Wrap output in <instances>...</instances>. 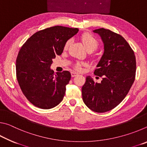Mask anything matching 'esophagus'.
<instances>
[{
  "mask_svg": "<svg viewBox=\"0 0 147 147\" xmlns=\"http://www.w3.org/2000/svg\"><path fill=\"white\" fill-rule=\"evenodd\" d=\"M78 73H76V72L74 71L71 72V76H72V77L76 76V75H78Z\"/></svg>",
  "mask_w": 147,
  "mask_h": 147,
  "instance_id": "1",
  "label": "esophagus"
}]
</instances>
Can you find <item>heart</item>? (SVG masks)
I'll return each mask as SVG.
<instances>
[{
    "label": "heart",
    "mask_w": 147,
    "mask_h": 147,
    "mask_svg": "<svg viewBox=\"0 0 147 147\" xmlns=\"http://www.w3.org/2000/svg\"><path fill=\"white\" fill-rule=\"evenodd\" d=\"M82 43L84 47H85L86 50L88 49H93V51L95 49L96 47H98V42L93 36H92L90 34H84L82 36ZM70 40L67 41L65 44L64 49H67L68 48L69 45H70ZM86 63H84V62H78L76 65V68L78 69V70H80L82 69V67L85 65Z\"/></svg>",
    "instance_id": "b5f03b06"
}]
</instances>
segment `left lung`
<instances>
[{
  "label": "left lung",
  "instance_id": "left-lung-1",
  "mask_svg": "<svg viewBox=\"0 0 147 147\" xmlns=\"http://www.w3.org/2000/svg\"><path fill=\"white\" fill-rule=\"evenodd\" d=\"M104 44V53L94 71L100 83L90 76L82 88L84 104L97 113L108 111L125 98L135 80L136 56L123 37L104 28L93 30Z\"/></svg>",
  "mask_w": 147,
  "mask_h": 147
}]
</instances>
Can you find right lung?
Instances as JSON below:
<instances>
[{"mask_svg":"<svg viewBox=\"0 0 147 147\" xmlns=\"http://www.w3.org/2000/svg\"><path fill=\"white\" fill-rule=\"evenodd\" d=\"M78 28L52 26L32 35L23 47L16 60V73L24 96L35 106L48 109L63 100L70 72L54 73L51 69L56 55H61L65 44Z\"/></svg>","mask_w":147,"mask_h":147,"instance_id":"obj_1","label":"right lung"}]
</instances>
